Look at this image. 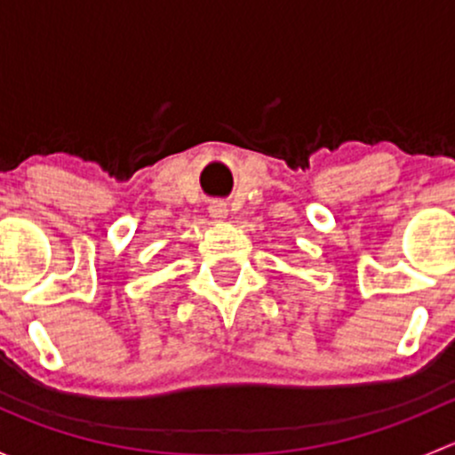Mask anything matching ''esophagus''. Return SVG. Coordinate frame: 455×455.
<instances>
[{
	"label": "esophagus",
	"instance_id": "34e87169",
	"mask_svg": "<svg viewBox=\"0 0 455 455\" xmlns=\"http://www.w3.org/2000/svg\"><path fill=\"white\" fill-rule=\"evenodd\" d=\"M209 213H211V218L215 220V222H222V220L228 215V209H227V204H224V202H211Z\"/></svg>",
	"mask_w": 455,
	"mask_h": 455
}]
</instances>
